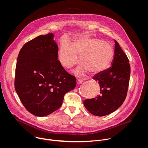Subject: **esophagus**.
<instances>
[{
	"label": "esophagus",
	"mask_w": 148,
	"mask_h": 148,
	"mask_svg": "<svg viewBox=\"0 0 148 148\" xmlns=\"http://www.w3.org/2000/svg\"><path fill=\"white\" fill-rule=\"evenodd\" d=\"M82 83H83V80H82L79 79H77L76 80V83H77V85L81 84Z\"/></svg>",
	"instance_id": "1"
}]
</instances>
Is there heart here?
Instances as JSON below:
<instances>
[{"instance_id": "b5f03b06", "label": "heart", "mask_w": 148, "mask_h": 148, "mask_svg": "<svg viewBox=\"0 0 148 148\" xmlns=\"http://www.w3.org/2000/svg\"><path fill=\"white\" fill-rule=\"evenodd\" d=\"M82 66L75 71L79 76L86 72L96 75L104 72L111 63L114 51L108 42L90 37L79 38L74 44L68 41L62 42L58 53L60 64L64 68H70L79 62Z\"/></svg>"}]
</instances>
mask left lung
<instances>
[{"label": "left lung", "instance_id": "left-lung-1", "mask_svg": "<svg viewBox=\"0 0 148 148\" xmlns=\"http://www.w3.org/2000/svg\"><path fill=\"white\" fill-rule=\"evenodd\" d=\"M114 59L112 66L96 75L93 79L99 83L100 94L84 101L85 108L97 116L108 115L123 104L127 97L130 75V65L127 55L115 40Z\"/></svg>", "mask_w": 148, "mask_h": 148}]
</instances>
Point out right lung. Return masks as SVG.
<instances>
[{"label": "right lung", "instance_id": "1", "mask_svg": "<svg viewBox=\"0 0 148 148\" xmlns=\"http://www.w3.org/2000/svg\"><path fill=\"white\" fill-rule=\"evenodd\" d=\"M53 35H40L21 48L15 69V89L21 103L31 114H50L63 103L65 94L76 85L58 60Z\"/></svg>", "mask_w": 148, "mask_h": 148}]
</instances>
